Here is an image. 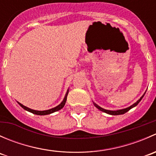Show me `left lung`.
I'll list each match as a JSON object with an SVG mask.
<instances>
[{"label":"left lung","instance_id":"1","mask_svg":"<svg viewBox=\"0 0 156 156\" xmlns=\"http://www.w3.org/2000/svg\"><path fill=\"white\" fill-rule=\"evenodd\" d=\"M144 95H145V94H144V95H143L142 97H141L140 98L139 100H138L136 102V103H133V104L132 105V106H129V107H127V108H123V109H119V110H115V111H112V110H107V109H105V108H103L102 107H100V106H99L98 105L96 104V103H94V106H96V107H97V108H98L99 110H100V111L103 112H106V113H107V114H109V115H122V114H125V113H126L127 112H128L129 110L131 109L132 108L135 107V106H136V105H137L138 103H139L141 101V100H142L143 97H144Z\"/></svg>","mask_w":156,"mask_h":156}]
</instances>
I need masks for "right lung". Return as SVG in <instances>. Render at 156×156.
I'll return each instance as SVG.
<instances>
[{
    "mask_svg": "<svg viewBox=\"0 0 156 156\" xmlns=\"http://www.w3.org/2000/svg\"><path fill=\"white\" fill-rule=\"evenodd\" d=\"M68 93H69V90H67L66 94L65 97H64L63 100H62V103H61L60 104L58 105V106H56V107H54V108H50V109H48V110H44V111H37V110L31 109V108H29L26 107V106H23V104H21V103H19V102H18V103H19V104H20V106H21L22 108H24L25 110H26V111L30 112L33 113V114L38 115H45L51 114V113L59 111V110H60L61 108H63V106H65V104H66V100H67V96H68Z\"/></svg>",
    "mask_w": 156,
    "mask_h": 156,
    "instance_id": "right-lung-1",
    "label": "right lung"
}]
</instances>
